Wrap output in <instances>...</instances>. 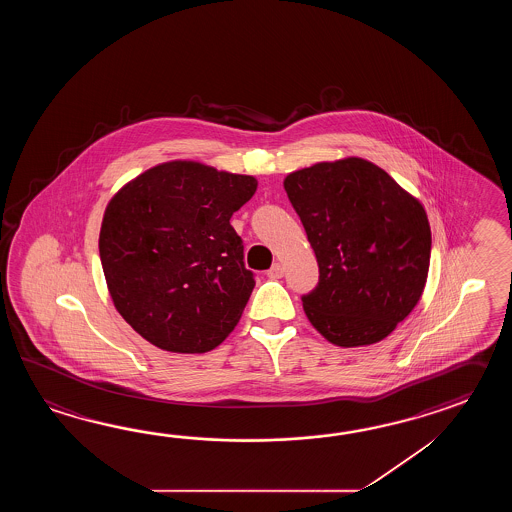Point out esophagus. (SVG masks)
Segmentation results:
<instances>
[{
	"label": "esophagus",
	"mask_w": 512,
	"mask_h": 512,
	"mask_svg": "<svg viewBox=\"0 0 512 512\" xmlns=\"http://www.w3.org/2000/svg\"><path fill=\"white\" fill-rule=\"evenodd\" d=\"M267 276L271 278V280H278V278H282L283 276V267L280 263H272L271 269L267 271Z\"/></svg>",
	"instance_id": "esophagus-1"
}]
</instances>
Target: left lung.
Masks as SVG:
<instances>
[{
  "label": "left lung",
  "instance_id": "8db88e82",
  "mask_svg": "<svg viewBox=\"0 0 512 512\" xmlns=\"http://www.w3.org/2000/svg\"><path fill=\"white\" fill-rule=\"evenodd\" d=\"M285 192L318 261L302 296L316 331L342 348L388 337L425 289L432 234L423 205L359 157L287 175Z\"/></svg>",
  "mask_w": 512,
  "mask_h": 512
}]
</instances>
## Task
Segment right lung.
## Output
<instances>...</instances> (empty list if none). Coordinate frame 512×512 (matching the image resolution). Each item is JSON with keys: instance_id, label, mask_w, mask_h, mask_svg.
Segmentation results:
<instances>
[{"instance_id": "obj_1", "label": "right lung", "mask_w": 512, "mask_h": 512, "mask_svg": "<svg viewBox=\"0 0 512 512\" xmlns=\"http://www.w3.org/2000/svg\"><path fill=\"white\" fill-rule=\"evenodd\" d=\"M256 186L251 175L174 161L109 201L98 238L109 294L153 346L207 353L240 322L256 280L230 218Z\"/></svg>"}]
</instances>
